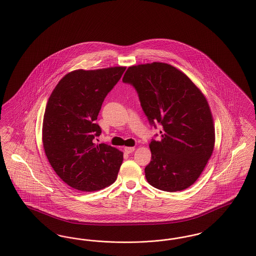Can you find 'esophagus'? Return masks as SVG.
<instances>
[{"label": "esophagus", "mask_w": 256, "mask_h": 256, "mask_svg": "<svg viewBox=\"0 0 256 256\" xmlns=\"http://www.w3.org/2000/svg\"><path fill=\"white\" fill-rule=\"evenodd\" d=\"M134 146H124V152L126 154H132L134 152Z\"/></svg>", "instance_id": "34e87169"}]
</instances>
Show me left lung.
<instances>
[{
  "instance_id": "8db88e82",
  "label": "left lung",
  "mask_w": 256,
  "mask_h": 256,
  "mask_svg": "<svg viewBox=\"0 0 256 256\" xmlns=\"http://www.w3.org/2000/svg\"><path fill=\"white\" fill-rule=\"evenodd\" d=\"M122 82L137 91L148 122L161 126V139L150 144L148 182L167 192L190 187L206 166L215 144L206 98L185 74L162 62L128 67Z\"/></svg>"
}]
</instances>
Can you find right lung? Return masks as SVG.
Wrapping results in <instances>:
<instances>
[{
    "instance_id": "1",
    "label": "right lung",
    "mask_w": 256,
    "mask_h": 256,
    "mask_svg": "<svg viewBox=\"0 0 256 256\" xmlns=\"http://www.w3.org/2000/svg\"><path fill=\"white\" fill-rule=\"evenodd\" d=\"M126 67L76 70L65 74L46 106L42 141L50 166L74 189L93 192L111 185L122 165V152L94 143L102 134L96 124L104 98Z\"/></svg>"
}]
</instances>
